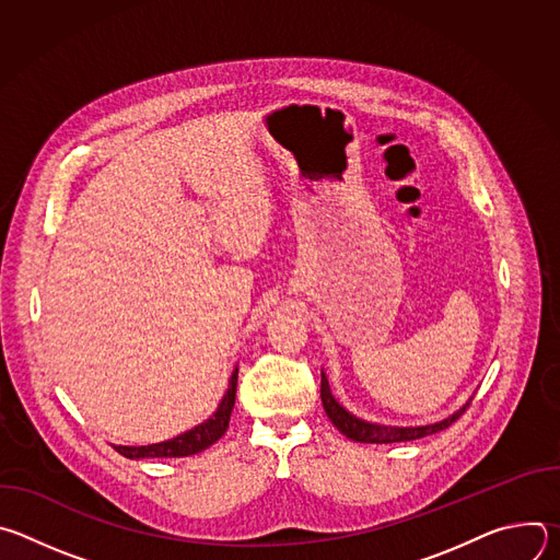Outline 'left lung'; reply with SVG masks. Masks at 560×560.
Masks as SVG:
<instances>
[{
    "mask_svg": "<svg viewBox=\"0 0 560 560\" xmlns=\"http://www.w3.org/2000/svg\"><path fill=\"white\" fill-rule=\"evenodd\" d=\"M322 401H324V410L328 415V419L332 421V425L346 434L348 439L352 441H359V443H401V441H415V439H423L428 434H436L445 428H450L471 404L469 401L456 410L452 417L439 421V423H432V425H419V428H392V425H378V423H370V421H363L354 415H350L337 398L332 396L330 392V385H328V378L326 374L322 372Z\"/></svg>",
    "mask_w": 560,
    "mask_h": 560,
    "instance_id": "8db88e82",
    "label": "left lung"
}]
</instances>
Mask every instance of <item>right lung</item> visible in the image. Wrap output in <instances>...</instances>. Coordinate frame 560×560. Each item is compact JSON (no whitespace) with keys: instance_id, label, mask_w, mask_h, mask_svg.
<instances>
[{"instance_id":"obj_1","label":"right lung","mask_w":560,"mask_h":560,"mask_svg":"<svg viewBox=\"0 0 560 560\" xmlns=\"http://www.w3.org/2000/svg\"><path fill=\"white\" fill-rule=\"evenodd\" d=\"M236 376H238V368L232 370L230 383H228V392L223 394L221 404L217 408V412L203 421L201 425L171 439L164 443H152V445H113L121 456L126 458H179V456H190V454H199L206 447H210L212 443H217L230 423V415L234 408V396H236Z\"/></svg>"}]
</instances>
